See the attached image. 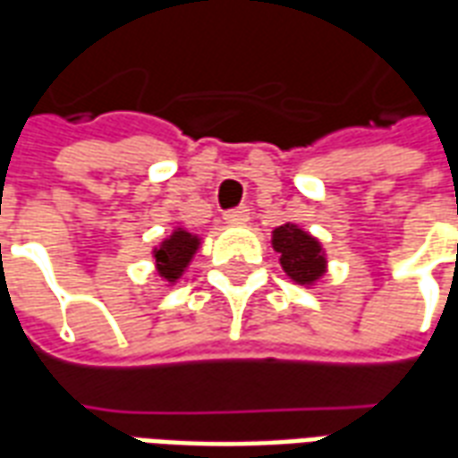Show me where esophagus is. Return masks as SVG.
Wrapping results in <instances>:
<instances>
[{
  "instance_id": "34e87169",
  "label": "esophagus",
  "mask_w": 458,
  "mask_h": 458,
  "mask_svg": "<svg viewBox=\"0 0 458 458\" xmlns=\"http://www.w3.org/2000/svg\"><path fill=\"white\" fill-rule=\"evenodd\" d=\"M250 220V210L245 206H240V208H233L225 213V223L230 225H242V223H248Z\"/></svg>"
}]
</instances>
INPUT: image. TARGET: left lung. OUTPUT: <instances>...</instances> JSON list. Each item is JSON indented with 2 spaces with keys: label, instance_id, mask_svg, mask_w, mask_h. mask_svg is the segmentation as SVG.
Returning <instances> with one entry per match:
<instances>
[{
  "label": "left lung",
  "instance_id": "8db88e82",
  "mask_svg": "<svg viewBox=\"0 0 458 458\" xmlns=\"http://www.w3.org/2000/svg\"><path fill=\"white\" fill-rule=\"evenodd\" d=\"M272 248L279 255L284 275L294 284L317 287L328 272V258L321 240L297 223H284L272 230Z\"/></svg>",
  "mask_w": 458,
  "mask_h": 458
}]
</instances>
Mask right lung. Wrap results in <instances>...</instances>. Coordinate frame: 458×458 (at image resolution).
Masks as SVG:
<instances>
[{
  "label": "right lung",
  "mask_w": 458,
  "mask_h": 458,
  "mask_svg": "<svg viewBox=\"0 0 458 458\" xmlns=\"http://www.w3.org/2000/svg\"><path fill=\"white\" fill-rule=\"evenodd\" d=\"M200 242H203L200 235L176 225L171 230V235L161 240L159 245H154V250H151L154 269L166 282V287H174L183 277V272L189 269L196 252L200 250Z\"/></svg>",
  "instance_id": "obj_1"
}]
</instances>
